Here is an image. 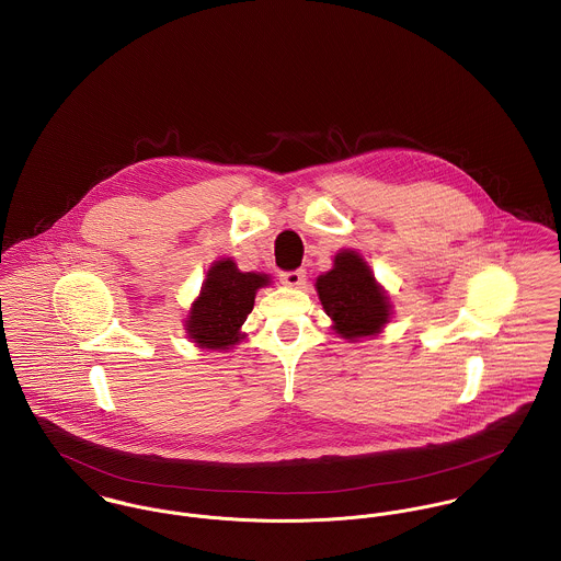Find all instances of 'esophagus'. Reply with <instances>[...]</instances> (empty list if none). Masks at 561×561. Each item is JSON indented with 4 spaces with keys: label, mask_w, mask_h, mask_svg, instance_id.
Returning <instances> with one entry per match:
<instances>
[{
    "label": "esophagus",
    "mask_w": 561,
    "mask_h": 561,
    "mask_svg": "<svg viewBox=\"0 0 561 561\" xmlns=\"http://www.w3.org/2000/svg\"><path fill=\"white\" fill-rule=\"evenodd\" d=\"M280 283L287 285V287H302L307 283V272L305 270L280 272Z\"/></svg>",
    "instance_id": "esophagus-1"
}]
</instances>
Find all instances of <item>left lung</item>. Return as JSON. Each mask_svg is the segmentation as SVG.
I'll return each mask as SVG.
<instances>
[{"mask_svg": "<svg viewBox=\"0 0 561 561\" xmlns=\"http://www.w3.org/2000/svg\"><path fill=\"white\" fill-rule=\"evenodd\" d=\"M318 294L332 328L350 341L380 332L391 316L387 294L354 250L336 254L334 267L318 278Z\"/></svg>", "mask_w": 561, "mask_h": 561, "instance_id": "obj_1", "label": "left lung"}]
</instances>
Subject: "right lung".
Listing matches in <instances>:
<instances>
[{
	"label": "right lung",
	"mask_w": 561,
	"mask_h": 561,
	"mask_svg": "<svg viewBox=\"0 0 561 561\" xmlns=\"http://www.w3.org/2000/svg\"><path fill=\"white\" fill-rule=\"evenodd\" d=\"M267 283L265 274L240 272L231 259L214 263L187 318L190 339L207 350L236 345L241 339V323L254 307L256 289Z\"/></svg>",
	"instance_id": "add662e5"
}]
</instances>
